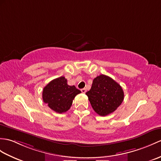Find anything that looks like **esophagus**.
<instances>
[{"instance_id":"34e87169","label":"esophagus","mask_w":161,"mask_h":161,"mask_svg":"<svg viewBox=\"0 0 161 161\" xmlns=\"http://www.w3.org/2000/svg\"><path fill=\"white\" fill-rule=\"evenodd\" d=\"M81 91L82 93H85L86 92V88H82V89H81Z\"/></svg>"}]
</instances>
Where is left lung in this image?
Listing matches in <instances>:
<instances>
[{"label": "left lung", "instance_id": "obj_1", "mask_svg": "<svg viewBox=\"0 0 161 161\" xmlns=\"http://www.w3.org/2000/svg\"><path fill=\"white\" fill-rule=\"evenodd\" d=\"M86 95L95 113L103 117L114 112L124 99L121 86L105 75L93 80L92 87Z\"/></svg>", "mask_w": 161, "mask_h": 161}]
</instances>
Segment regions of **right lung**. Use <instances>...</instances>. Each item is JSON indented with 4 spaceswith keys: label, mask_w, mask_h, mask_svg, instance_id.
I'll return each mask as SVG.
<instances>
[{
    "label": "right lung",
    "mask_w": 161,
    "mask_h": 161,
    "mask_svg": "<svg viewBox=\"0 0 161 161\" xmlns=\"http://www.w3.org/2000/svg\"><path fill=\"white\" fill-rule=\"evenodd\" d=\"M80 93L75 86L67 84V80L62 76L51 81L44 88L42 99L51 110L61 114L70 109L75 97Z\"/></svg>",
    "instance_id": "obj_1"
}]
</instances>
